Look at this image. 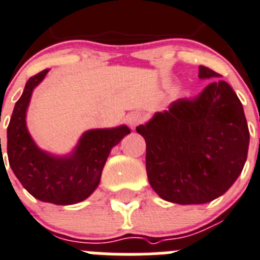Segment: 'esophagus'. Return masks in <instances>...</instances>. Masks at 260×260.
I'll return each instance as SVG.
<instances>
[{
	"label": "esophagus",
	"mask_w": 260,
	"mask_h": 260,
	"mask_svg": "<svg viewBox=\"0 0 260 260\" xmlns=\"http://www.w3.org/2000/svg\"><path fill=\"white\" fill-rule=\"evenodd\" d=\"M128 124L131 125V128H136L138 124H141L142 122L145 120V116L144 114L138 113V111H133V113L128 114L127 118H125Z\"/></svg>",
	"instance_id": "34e87169"
}]
</instances>
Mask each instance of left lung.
Listing matches in <instances>:
<instances>
[{"instance_id": "1", "label": "left lung", "mask_w": 260, "mask_h": 260, "mask_svg": "<svg viewBox=\"0 0 260 260\" xmlns=\"http://www.w3.org/2000/svg\"><path fill=\"white\" fill-rule=\"evenodd\" d=\"M219 77L199 67V78ZM136 131L146 141L151 187L181 205L209 203L229 190L242 172L250 140L241 101L227 82L217 79Z\"/></svg>"}]
</instances>
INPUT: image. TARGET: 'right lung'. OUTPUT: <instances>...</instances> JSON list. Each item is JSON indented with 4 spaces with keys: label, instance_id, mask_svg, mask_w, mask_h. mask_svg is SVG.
<instances>
[{
    "label": "right lung",
    "instance_id": "1",
    "mask_svg": "<svg viewBox=\"0 0 260 260\" xmlns=\"http://www.w3.org/2000/svg\"><path fill=\"white\" fill-rule=\"evenodd\" d=\"M47 73L45 69L30 77L16 101L7 127V156L14 174L31 196L45 203L70 205L86 200L96 190L111 149L131 131L127 125L87 131L67 156L41 150L29 135L25 116L31 92Z\"/></svg>",
    "mask_w": 260,
    "mask_h": 260
}]
</instances>
